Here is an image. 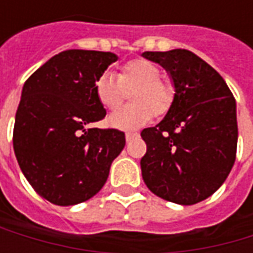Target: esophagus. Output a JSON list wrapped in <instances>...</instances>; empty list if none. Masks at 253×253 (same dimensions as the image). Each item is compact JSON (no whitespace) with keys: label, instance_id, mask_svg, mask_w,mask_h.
Returning <instances> with one entry per match:
<instances>
[{"label":"esophagus","instance_id":"1","mask_svg":"<svg viewBox=\"0 0 253 253\" xmlns=\"http://www.w3.org/2000/svg\"><path fill=\"white\" fill-rule=\"evenodd\" d=\"M135 136H138V133H132V132H126V133H125V139H126V142H129L132 138H135Z\"/></svg>","mask_w":253,"mask_h":253}]
</instances>
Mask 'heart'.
<instances>
[{
    "label": "heart",
    "mask_w": 253,
    "mask_h": 253,
    "mask_svg": "<svg viewBox=\"0 0 253 253\" xmlns=\"http://www.w3.org/2000/svg\"><path fill=\"white\" fill-rule=\"evenodd\" d=\"M129 94L131 105L122 107L107 118L111 128L131 131L151 121L153 114L163 115L169 111L174 90L169 83L161 80V70L155 63L145 59H135L121 67L118 77L102 73L94 83V95L105 110H115L121 104L124 94Z\"/></svg>",
    "instance_id": "heart-1"
}]
</instances>
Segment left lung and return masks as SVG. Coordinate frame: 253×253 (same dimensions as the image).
<instances>
[{"label":"left lung","mask_w":253,"mask_h":253,"mask_svg":"<svg viewBox=\"0 0 253 253\" xmlns=\"http://www.w3.org/2000/svg\"><path fill=\"white\" fill-rule=\"evenodd\" d=\"M142 56L161 64L174 88L166 117L141 132L148 146L141 159L142 177L161 199L196 204L215 193L234 166L237 102L224 79L190 50Z\"/></svg>","instance_id":"8db88e82"}]
</instances>
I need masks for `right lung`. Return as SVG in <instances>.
I'll return each mask as SVG.
<instances>
[{
  "label": "right lung",
  "instance_id": "obj_1",
  "mask_svg": "<svg viewBox=\"0 0 253 253\" xmlns=\"http://www.w3.org/2000/svg\"><path fill=\"white\" fill-rule=\"evenodd\" d=\"M117 60L111 52L69 49L25 82L15 115V156L35 191L56 206L95 196L125 146L124 132L87 128L105 117L94 83Z\"/></svg>",
  "mask_w": 253,
  "mask_h": 253
}]
</instances>
